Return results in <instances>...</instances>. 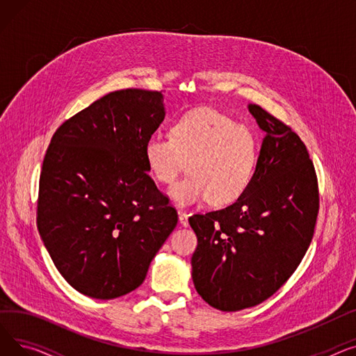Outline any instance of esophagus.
I'll use <instances>...</instances> for the list:
<instances>
[{
    "mask_svg": "<svg viewBox=\"0 0 356 356\" xmlns=\"http://www.w3.org/2000/svg\"><path fill=\"white\" fill-rule=\"evenodd\" d=\"M189 215L186 213V212H183V211H179V222H180V225H183V227H188L189 225Z\"/></svg>",
    "mask_w": 356,
    "mask_h": 356,
    "instance_id": "1",
    "label": "esophagus"
}]
</instances>
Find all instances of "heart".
Returning a JSON list of instances; mask_svg holds the SVG:
<instances>
[{
	"label": "heart",
	"mask_w": 356,
	"mask_h": 356,
	"mask_svg": "<svg viewBox=\"0 0 356 356\" xmlns=\"http://www.w3.org/2000/svg\"><path fill=\"white\" fill-rule=\"evenodd\" d=\"M258 143L252 131L213 108L186 112L172 125V137L149 136L144 143L147 170L170 184L189 161V173L168 192L180 208L212 199L227 204L245 193L252 180Z\"/></svg>",
	"instance_id": "b5f03b06"
}]
</instances>
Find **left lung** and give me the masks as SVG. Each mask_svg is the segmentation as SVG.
Here are the masks:
<instances>
[{"mask_svg": "<svg viewBox=\"0 0 356 356\" xmlns=\"http://www.w3.org/2000/svg\"><path fill=\"white\" fill-rule=\"evenodd\" d=\"M248 111L266 133L248 189L225 209L189 218L197 236L193 284L222 312L263 303L287 282L319 212L314 167L300 137L261 106Z\"/></svg>", "mask_w": 356, "mask_h": 356, "instance_id": "1", "label": "left lung"}]
</instances>
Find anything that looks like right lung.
I'll use <instances>...</instances> for the list:
<instances>
[{"label":"right lung","instance_id":"right-lung-1","mask_svg":"<svg viewBox=\"0 0 356 356\" xmlns=\"http://www.w3.org/2000/svg\"><path fill=\"white\" fill-rule=\"evenodd\" d=\"M163 99L157 90L111 92L63 122L47 148L37 228L56 268L88 297L109 300L141 286L177 225L144 161Z\"/></svg>","mask_w":356,"mask_h":356}]
</instances>
